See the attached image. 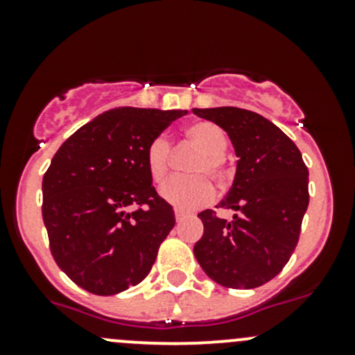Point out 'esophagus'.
<instances>
[{
    "label": "esophagus",
    "instance_id": "obj_1",
    "mask_svg": "<svg viewBox=\"0 0 355 355\" xmlns=\"http://www.w3.org/2000/svg\"><path fill=\"white\" fill-rule=\"evenodd\" d=\"M185 218H187V214L182 213V211H175V220H177V223H180V221H184Z\"/></svg>",
    "mask_w": 355,
    "mask_h": 355
}]
</instances>
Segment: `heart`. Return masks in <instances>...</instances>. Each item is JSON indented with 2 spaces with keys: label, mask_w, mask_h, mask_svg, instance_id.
<instances>
[{
  "label": "heart",
  "mask_w": 355,
  "mask_h": 355,
  "mask_svg": "<svg viewBox=\"0 0 355 355\" xmlns=\"http://www.w3.org/2000/svg\"><path fill=\"white\" fill-rule=\"evenodd\" d=\"M184 139L199 155L189 163L191 177H178L161 187L159 194L170 206L180 211H192L206 206L214 191L206 177L214 182L225 178V153L228 149L227 134L213 121H192L184 128ZM146 166L155 184H163L171 170V144L163 135L155 137L146 149Z\"/></svg>",
  "instance_id": "1"
}]
</instances>
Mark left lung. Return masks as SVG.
<instances>
[{"mask_svg":"<svg viewBox=\"0 0 355 355\" xmlns=\"http://www.w3.org/2000/svg\"><path fill=\"white\" fill-rule=\"evenodd\" d=\"M192 111L223 128L239 157L232 189L216 206L234 209V220L213 209L199 213L204 234L194 256L223 287H261L295 250L309 204V171L297 146L261 114L234 106Z\"/></svg>","mask_w":355,"mask_h":355,"instance_id":"1","label":"left lung"}]
</instances>
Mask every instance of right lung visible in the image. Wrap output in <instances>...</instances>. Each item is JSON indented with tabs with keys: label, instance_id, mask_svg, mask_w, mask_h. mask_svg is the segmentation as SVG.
<instances>
[{
	"label": "right lung",
	"instance_id": "obj_1",
	"mask_svg": "<svg viewBox=\"0 0 355 355\" xmlns=\"http://www.w3.org/2000/svg\"><path fill=\"white\" fill-rule=\"evenodd\" d=\"M185 113L105 111L53 156L42 178V220L56 264L78 287L114 295L151 271L175 214L153 187L146 149Z\"/></svg>",
	"mask_w": 355,
	"mask_h": 355
}]
</instances>
